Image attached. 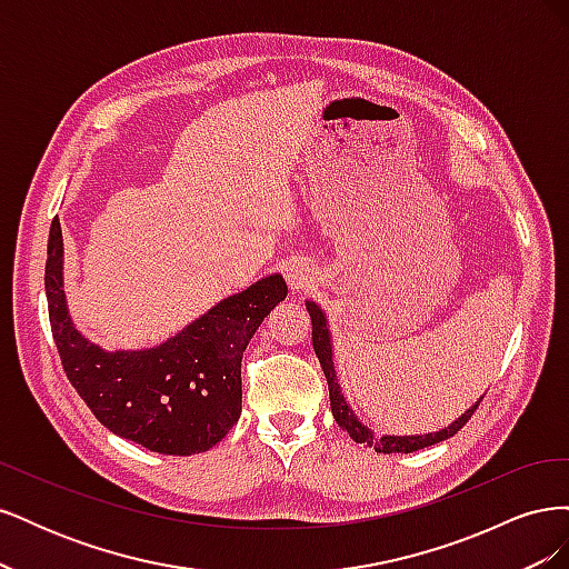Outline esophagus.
I'll return each instance as SVG.
<instances>
[{
  "mask_svg": "<svg viewBox=\"0 0 569 569\" xmlns=\"http://www.w3.org/2000/svg\"><path fill=\"white\" fill-rule=\"evenodd\" d=\"M284 280L295 291H303L313 282V268L303 258H291L289 263H284Z\"/></svg>",
  "mask_w": 569,
  "mask_h": 569,
  "instance_id": "obj_1",
  "label": "esophagus"
}]
</instances>
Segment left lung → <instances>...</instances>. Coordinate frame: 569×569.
Wrapping results in <instances>:
<instances>
[{
  "label": "left lung",
  "mask_w": 569,
  "mask_h": 569,
  "mask_svg": "<svg viewBox=\"0 0 569 569\" xmlns=\"http://www.w3.org/2000/svg\"><path fill=\"white\" fill-rule=\"evenodd\" d=\"M308 308V316H311L313 322V349L316 356L320 360V368L327 377V387H330V406H332V416L337 420V425L343 429V432H349V437L356 443H366L372 446L377 453H412V451H420L427 449V446H435L439 441L451 439L453 435H458L460 429L468 425V420L472 418V412L477 410L479 401L475 406H470L468 410L462 412V416L451 422L449 427L439 429L435 435H416V437H375L372 429H368L363 422L358 420V416L353 412V408L349 406V401L343 399L339 380H337V372H335V360H332V339H330V330H327V316L322 313V308L313 301H306Z\"/></svg>",
  "instance_id": "left-lung-1"
}]
</instances>
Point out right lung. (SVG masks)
Listing matches in <instances>:
<instances>
[{
  "label": "right lung",
  "mask_w": 569,
  "mask_h": 569,
  "mask_svg": "<svg viewBox=\"0 0 569 569\" xmlns=\"http://www.w3.org/2000/svg\"><path fill=\"white\" fill-rule=\"evenodd\" d=\"M44 289L68 382L113 435L166 456L209 451L237 425L244 349L258 325L287 297L282 274H268L159 347L104 351L84 339L68 316L59 218L49 228Z\"/></svg>",
  "instance_id": "1"
}]
</instances>
